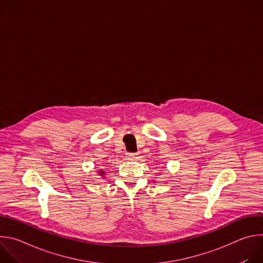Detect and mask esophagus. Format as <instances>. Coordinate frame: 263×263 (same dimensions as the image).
Instances as JSON below:
<instances>
[{
	"label": "esophagus",
	"instance_id": "34e87169",
	"mask_svg": "<svg viewBox=\"0 0 263 263\" xmlns=\"http://www.w3.org/2000/svg\"><path fill=\"white\" fill-rule=\"evenodd\" d=\"M137 155H138V154H136V153H127V154H126V156H127V158H128L129 160H134V159H136V158H137Z\"/></svg>",
	"mask_w": 263,
	"mask_h": 263
}]
</instances>
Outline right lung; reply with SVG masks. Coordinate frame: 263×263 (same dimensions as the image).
Here are the masks:
<instances>
[{
  "mask_svg": "<svg viewBox=\"0 0 263 263\" xmlns=\"http://www.w3.org/2000/svg\"><path fill=\"white\" fill-rule=\"evenodd\" d=\"M98 174H99V176H101V178H105V171L104 170H100L99 172H98Z\"/></svg>",
  "mask_w": 263,
  "mask_h": 263,
  "instance_id": "obj_1",
  "label": "right lung"
}]
</instances>
